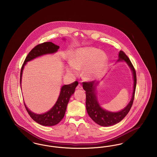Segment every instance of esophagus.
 Masks as SVG:
<instances>
[{"label": "esophagus", "instance_id": "obj_1", "mask_svg": "<svg viewBox=\"0 0 157 157\" xmlns=\"http://www.w3.org/2000/svg\"><path fill=\"white\" fill-rule=\"evenodd\" d=\"M76 90H82V86L81 84H78V85L76 86Z\"/></svg>", "mask_w": 157, "mask_h": 157}]
</instances>
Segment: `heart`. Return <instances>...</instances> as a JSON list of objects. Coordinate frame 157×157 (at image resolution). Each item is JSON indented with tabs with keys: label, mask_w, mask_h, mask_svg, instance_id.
Returning a JSON list of instances; mask_svg holds the SVG:
<instances>
[{
	"label": "heart",
	"mask_w": 157,
	"mask_h": 157,
	"mask_svg": "<svg viewBox=\"0 0 157 157\" xmlns=\"http://www.w3.org/2000/svg\"><path fill=\"white\" fill-rule=\"evenodd\" d=\"M70 65L67 67L69 75H75L82 69V75L86 80H93L104 75L108 66L106 54L92 47L81 48L72 55L69 60Z\"/></svg>",
	"instance_id": "1"
}]
</instances>
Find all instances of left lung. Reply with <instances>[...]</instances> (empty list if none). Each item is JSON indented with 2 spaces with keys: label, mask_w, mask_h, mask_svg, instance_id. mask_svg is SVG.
<instances>
[{
  "label": "left lung",
  "mask_w": 157,
  "mask_h": 157,
  "mask_svg": "<svg viewBox=\"0 0 157 157\" xmlns=\"http://www.w3.org/2000/svg\"><path fill=\"white\" fill-rule=\"evenodd\" d=\"M124 61L130 67L133 75L134 90L131 99L127 106L121 111L112 112L103 109L99 104L97 97L96 89L99 82L95 81L83 82V88L86 91V108L90 118L95 123L102 127H109L115 125L123 120L130 111L134 99L136 85V75L134 67L126 54L121 51L118 55V62Z\"/></svg>",
  "instance_id": "8db88e82"
}]
</instances>
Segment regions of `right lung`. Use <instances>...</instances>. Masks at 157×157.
I'll use <instances>...</instances> for the list:
<instances>
[{
  "label": "right lung",
  "mask_w": 157,
  "mask_h": 157,
  "mask_svg": "<svg viewBox=\"0 0 157 157\" xmlns=\"http://www.w3.org/2000/svg\"><path fill=\"white\" fill-rule=\"evenodd\" d=\"M59 46L55 45L51 42H44L36 46L33 48L30 52L28 53L24 61L21 71L20 83L21 86L22 76L23 68L28 62L34 59L39 56L46 55L52 54L56 52L59 49ZM78 85V82L75 81L69 85H65L62 86L59 96L55 104L52 108L48 111L42 114H37L30 111L24 102L25 108L28 112L30 117L40 125L44 126H53L58 124L63 118L66 112L67 104L69 101L70 98L75 92V88Z\"/></svg>",
  "instance_id": "1"
}]
</instances>
